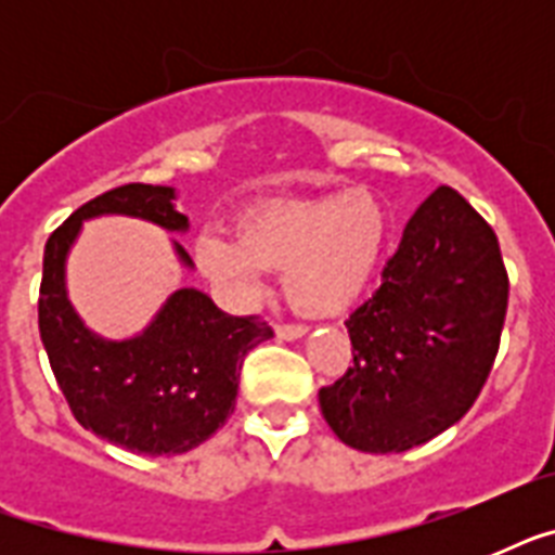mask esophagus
I'll list each match as a JSON object with an SVG mask.
<instances>
[{
	"mask_svg": "<svg viewBox=\"0 0 555 555\" xmlns=\"http://www.w3.org/2000/svg\"><path fill=\"white\" fill-rule=\"evenodd\" d=\"M305 325H276V337L279 339H299L305 337Z\"/></svg>",
	"mask_w": 555,
	"mask_h": 555,
	"instance_id": "obj_1",
	"label": "esophagus"
}]
</instances>
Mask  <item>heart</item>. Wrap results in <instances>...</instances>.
Wrapping results in <instances>:
<instances>
[{
  "label": "heart",
  "mask_w": 555,
  "mask_h": 555,
  "mask_svg": "<svg viewBox=\"0 0 555 555\" xmlns=\"http://www.w3.org/2000/svg\"><path fill=\"white\" fill-rule=\"evenodd\" d=\"M386 209L369 192H334L256 209L235 235L195 244V261L227 305L250 308L268 270H285V294L308 317L351 311L377 276L386 253Z\"/></svg>",
  "instance_id": "heart-1"
}]
</instances>
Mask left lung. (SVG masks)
I'll return each mask as SVG.
<instances>
[{"label":"left lung","instance_id":"8db88e82","mask_svg":"<svg viewBox=\"0 0 555 555\" xmlns=\"http://www.w3.org/2000/svg\"><path fill=\"white\" fill-rule=\"evenodd\" d=\"M507 296L492 227L464 195L438 186L409 218L374 296L346 320L354 365L320 388L334 435L388 455L461 421L499 354Z\"/></svg>","mask_w":555,"mask_h":555}]
</instances>
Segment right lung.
I'll list each match as a JSON object with an SVG mask.
<instances>
[{
	"label": "right lung",
	"mask_w": 555,
	"mask_h": 555,
	"mask_svg": "<svg viewBox=\"0 0 555 555\" xmlns=\"http://www.w3.org/2000/svg\"><path fill=\"white\" fill-rule=\"evenodd\" d=\"M176 190L124 184L74 209L42 256L39 337L56 386L82 429L138 455H181L216 435L235 409L247 351L273 337L259 317H230L207 294L181 287L132 339L91 334L65 296V256L86 218L134 216L184 233ZM178 259L192 268L176 242Z\"/></svg>",
	"instance_id": "add662e5"
}]
</instances>
